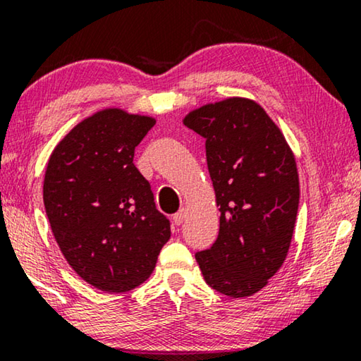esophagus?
<instances>
[{"label":"esophagus","mask_w":361,"mask_h":361,"mask_svg":"<svg viewBox=\"0 0 361 361\" xmlns=\"http://www.w3.org/2000/svg\"><path fill=\"white\" fill-rule=\"evenodd\" d=\"M185 217H186V211H185V209H181V211H178L173 215V224L181 225L183 220H185Z\"/></svg>","instance_id":"esophagus-1"}]
</instances>
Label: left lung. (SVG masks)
I'll return each instance as SVG.
<instances>
[{
	"mask_svg": "<svg viewBox=\"0 0 361 361\" xmlns=\"http://www.w3.org/2000/svg\"><path fill=\"white\" fill-rule=\"evenodd\" d=\"M183 123L206 139L220 207L217 240L195 255L199 269L219 293L250 297L287 257L300 201L295 157L281 129L252 100L204 105Z\"/></svg>",
	"mask_w": 361,
	"mask_h": 361,
	"instance_id": "8db88e82",
	"label": "left lung"
}]
</instances>
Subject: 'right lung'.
Returning <instances> with one entry per match:
<instances>
[{
	"label": "right lung",
	"mask_w": 361,
	"mask_h": 361,
	"mask_svg": "<svg viewBox=\"0 0 361 361\" xmlns=\"http://www.w3.org/2000/svg\"><path fill=\"white\" fill-rule=\"evenodd\" d=\"M155 125L109 109L85 118L53 150L43 204L63 256L80 279L109 293L136 288L170 238L134 149Z\"/></svg>",
	"instance_id": "obj_1"
}]
</instances>
